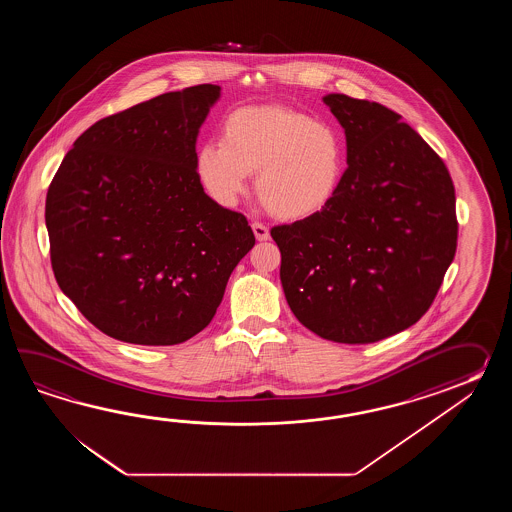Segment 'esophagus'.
Instances as JSON below:
<instances>
[{
    "mask_svg": "<svg viewBox=\"0 0 512 512\" xmlns=\"http://www.w3.org/2000/svg\"><path fill=\"white\" fill-rule=\"evenodd\" d=\"M252 230H254V236H256V240L258 241H267L271 238L269 227L263 225L260 221H254V223H252Z\"/></svg>",
    "mask_w": 512,
    "mask_h": 512,
    "instance_id": "obj_1",
    "label": "esophagus"
}]
</instances>
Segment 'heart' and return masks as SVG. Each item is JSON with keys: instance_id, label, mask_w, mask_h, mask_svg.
<instances>
[{"instance_id": "heart-1", "label": "heart", "mask_w": 512, "mask_h": 512, "mask_svg": "<svg viewBox=\"0 0 512 512\" xmlns=\"http://www.w3.org/2000/svg\"><path fill=\"white\" fill-rule=\"evenodd\" d=\"M346 157L337 131L298 109L261 104L234 109L221 142L196 153L199 183L221 207H234L256 172V194L276 218L305 219L337 196Z\"/></svg>"}]
</instances>
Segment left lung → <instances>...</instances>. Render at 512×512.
Returning <instances> with one entry per match:
<instances>
[{"mask_svg": "<svg viewBox=\"0 0 512 512\" xmlns=\"http://www.w3.org/2000/svg\"><path fill=\"white\" fill-rule=\"evenodd\" d=\"M346 131L348 168L322 212L272 227L283 293L302 326L371 344L425 315L454 260L456 192L443 159L392 109L322 98Z\"/></svg>", "mask_w": 512, "mask_h": 512, "instance_id": "1", "label": "left lung"}]
</instances>
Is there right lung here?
Here are the masks:
<instances>
[{"mask_svg": "<svg viewBox=\"0 0 512 512\" xmlns=\"http://www.w3.org/2000/svg\"><path fill=\"white\" fill-rule=\"evenodd\" d=\"M219 91L186 87L98 120L49 185L56 282L108 337L141 346L194 337L256 243L247 218L197 179V133Z\"/></svg>", "mask_w": 512, "mask_h": 512, "instance_id": "obj_1", "label": "right lung"}]
</instances>
